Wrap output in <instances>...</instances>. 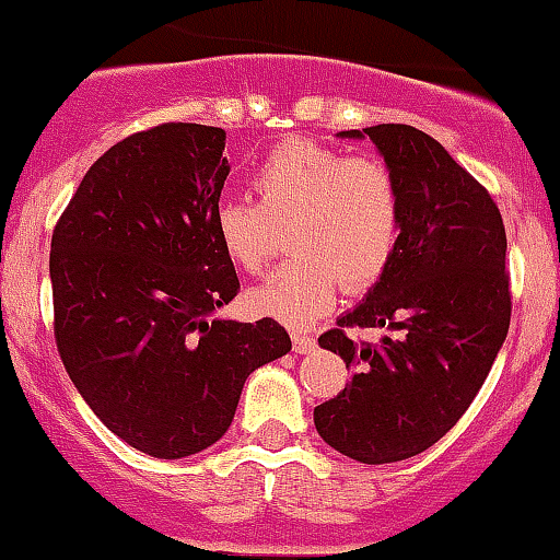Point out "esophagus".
<instances>
[{
  "label": "esophagus",
  "instance_id": "1",
  "mask_svg": "<svg viewBox=\"0 0 560 560\" xmlns=\"http://www.w3.org/2000/svg\"><path fill=\"white\" fill-rule=\"evenodd\" d=\"M291 340H293V351H296V353H310V351H315V340H313V337L299 335V331H296V335H293Z\"/></svg>",
  "mask_w": 560,
  "mask_h": 560
}]
</instances>
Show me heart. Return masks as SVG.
<instances>
[{"mask_svg": "<svg viewBox=\"0 0 560 560\" xmlns=\"http://www.w3.org/2000/svg\"><path fill=\"white\" fill-rule=\"evenodd\" d=\"M258 203L225 198L212 229L236 269L258 275L291 229V264L247 291V307L288 326L329 313L337 293H362L386 275L402 231V192L378 158L291 138L269 149L250 176Z\"/></svg>", "mask_w": 560, "mask_h": 560, "instance_id": "heart-1", "label": "heart"}]
</instances>
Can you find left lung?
I'll return each mask as SVG.
<instances>
[{"label": "left lung", "instance_id": "obj_1", "mask_svg": "<svg viewBox=\"0 0 560 560\" xmlns=\"http://www.w3.org/2000/svg\"><path fill=\"white\" fill-rule=\"evenodd\" d=\"M337 136L370 138L395 171L402 231L384 278L318 337L353 375L313 419L331 450L384 466L444 439L485 384L512 315L506 231L490 192L428 132L375 125ZM346 325L396 335L359 347Z\"/></svg>", "mask_w": 560, "mask_h": 560}]
</instances>
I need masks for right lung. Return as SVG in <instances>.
Segmentation results:
<instances>
[{
  "label": "right lung",
  "mask_w": 560,
  "mask_h": 560,
  "mask_svg": "<svg viewBox=\"0 0 560 560\" xmlns=\"http://www.w3.org/2000/svg\"><path fill=\"white\" fill-rule=\"evenodd\" d=\"M225 130L168 121L86 171L51 240L54 335L94 417L179 460L225 435L247 375L291 351L278 320L218 318L240 291L212 214Z\"/></svg>",
  "instance_id": "1"
}]
</instances>
